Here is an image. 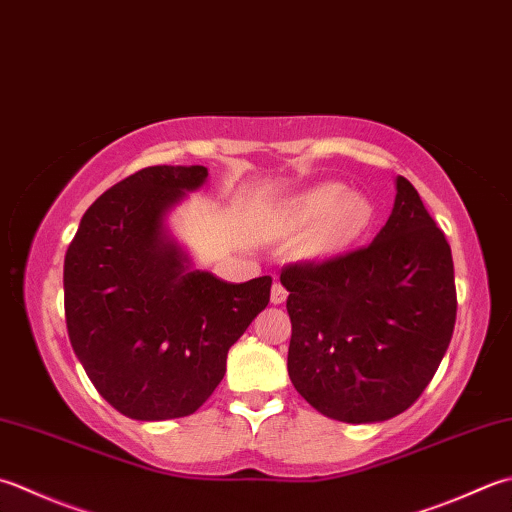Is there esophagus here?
<instances>
[{
	"label": "esophagus",
	"instance_id": "34e87169",
	"mask_svg": "<svg viewBox=\"0 0 512 512\" xmlns=\"http://www.w3.org/2000/svg\"><path fill=\"white\" fill-rule=\"evenodd\" d=\"M286 297H288V290L284 288L282 282H279V279H275L273 293H270V299H273V304H284Z\"/></svg>",
	"mask_w": 512,
	"mask_h": 512
}]
</instances>
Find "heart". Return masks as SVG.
<instances>
[{
  "mask_svg": "<svg viewBox=\"0 0 512 512\" xmlns=\"http://www.w3.org/2000/svg\"><path fill=\"white\" fill-rule=\"evenodd\" d=\"M373 208L364 195H348L344 186L324 184L299 199L297 219L302 224L328 222V237L344 242L362 233L368 226Z\"/></svg>",
  "mask_w": 512,
  "mask_h": 512,
  "instance_id": "obj_1",
  "label": "heart"
}]
</instances>
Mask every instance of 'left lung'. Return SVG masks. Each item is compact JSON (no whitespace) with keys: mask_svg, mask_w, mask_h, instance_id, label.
Here are the masks:
<instances>
[{"mask_svg":"<svg viewBox=\"0 0 512 512\" xmlns=\"http://www.w3.org/2000/svg\"><path fill=\"white\" fill-rule=\"evenodd\" d=\"M293 324L288 375L306 402L346 424L404 413L442 364L457 317L442 228L406 177L368 246L282 268Z\"/></svg>","mask_w":512,"mask_h":512,"instance_id":"8db88e82","label":"left lung"}]
</instances>
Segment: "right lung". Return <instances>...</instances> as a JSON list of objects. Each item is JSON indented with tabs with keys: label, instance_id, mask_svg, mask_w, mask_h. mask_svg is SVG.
I'll return each instance as SVG.
<instances>
[{
	"label": "right lung",
	"instance_id": "right-lung-1",
	"mask_svg": "<svg viewBox=\"0 0 512 512\" xmlns=\"http://www.w3.org/2000/svg\"><path fill=\"white\" fill-rule=\"evenodd\" d=\"M204 166H148L95 199L64 259L70 344L106 402L139 422L193 415L228 348L270 302L268 275L228 284L166 237L164 217Z\"/></svg>",
	"mask_w": 512,
	"mask_h": 512
}]
</instances>
